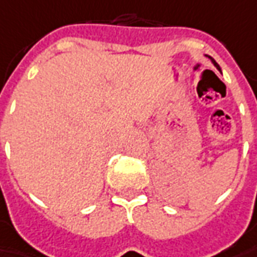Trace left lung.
Wrapping results in <instances>:
<instances>
[{"mask_svg": "<svg viewBox=\"0 0 257 257\" xmlns=\"http://www.w3.org/2000/svg\"><path fill=\"white\" fill-rule=\"evenodd\" d=\"M208 58H210V60H211V61H212V64H214V65H215V66H216V69H218V70H220L219 65H218V64H216V61H215V60H214V58H211V57H208Z\"/></svg>", "mask_w": 257, "mask_h": 257, "instance_id": "obj_1", "label": "left lung"}]
</instances>
